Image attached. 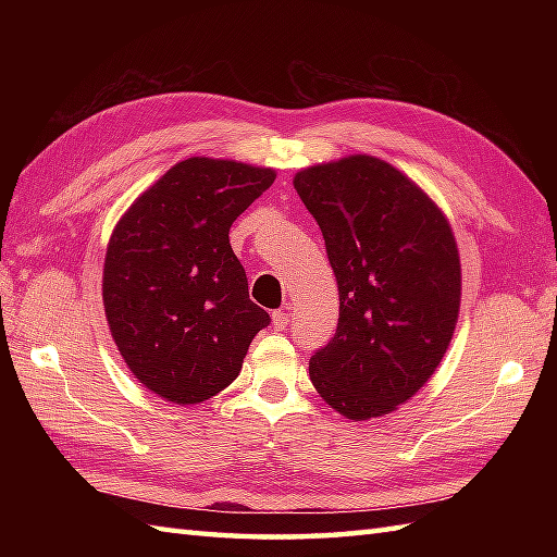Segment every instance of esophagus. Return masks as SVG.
<instances>
[{"mask_svg":"<svg viewBox=\"0 0 557 557\" xmlns=\"http://www.w3.org/2000/svg\"><path fill=\"white\" fill-rule=\"evenodd\" d=\"M272 325H275V330H287L289 327V313L287 311L272 313Z\"/></svg>","mask_w":557,"mask_h":557,"instance_id":"34e87169","label":"esophagus"}]
</instances>
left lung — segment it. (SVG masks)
<instances>
[{
  "mask_svg": "<svg viewBox=\"0 0 557 557\" xmlns=\"http://www.w3.org/2000/svg\"><path fill=\"white\" fill-rule=\"evenodd\" d=\"M339 289L337 333L309 361L330 407L366 421L405 405L453 339L461 265L445 212L405 172L347 156L294 174Z\"/></svg>",
  "mask_w": 557,
  "mask_h": 557,
  "instance_id": "1",
  "label": "left lung"
}]
</instances>
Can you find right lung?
I'll return each instance as SVG.
<instances>
[{
  "label": "right lung",
  "mask_w": 557,
  "mask_h": 557,
  "mask_svg": "<svg viewBox=\"0 0 557 557\" xmlns=\"http://www.w3.org/2000/svg\"><path fill=\"white\" fill-rule=\"evenodd\" d=\"M275 176L272 168L188 158L114 224L102 268L110 333L138 383L172 405L222 393L270 323L248 299L230 227Z\"/></svg>",
  "instance_id": "obj_1"
}]
</instances>
